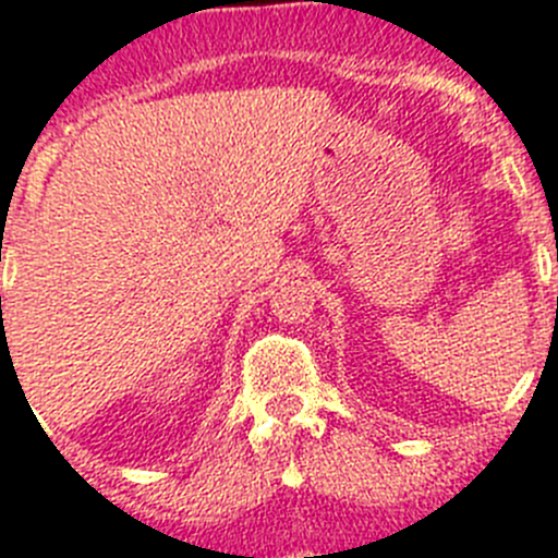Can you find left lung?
I'll use <instances>...</instances> for the list:
<instances>
[{"mask_svg": "<svg viewBox=\"0 0 558 558\" xmlns=\"http://www.w3.org/2000/svg\"><path fill=\"white\" fill-rule=\"evenodd\" d=\"M556 260H558V250H556ZM556 312H558V298H556Z\"/></svg>", "mask_w": 558, "mask_h": 558, "instance_id": "1", "label": "left lung"}]
</instances>
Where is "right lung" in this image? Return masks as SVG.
Wrapping results in <instances>:
<instances>
[{
    "instance_id": "right-lung-1",
    "label": "right lung",
    "mask_w": 558,
    "mask_h": 558,
    "mask_svg": "<svg viewBox=\"0 0 558 558\" xmlns=\"http://www.w3.org/2000/svg\"><path fill=\"white\" fill-rule=\"evenodd\" d=\"M0 303H2V298H0Z\"/></svg>"
}]
</instances>
